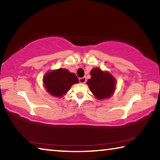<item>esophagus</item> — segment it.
I'll return each instance as SVG.
<instances>
[{"instance_id": "esophagus-1", "label": "esophagus", "mask_w": 160, "mask_h": 160, "mask_svg": "<svg viewBox=\"0 0 160 160\" xmlns=\"http://www.w3.org/2000/svg\"><path fill=\"white\" fill-rule=\"evenodd\" d=\"M79 81H80V83H85L86 82V78L83 77V78H79Z\"/></svg>"}]
</instances>
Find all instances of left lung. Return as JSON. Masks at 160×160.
I'll return each mask as SVG.
<instances>
[{
    "mask_svg": "<svg viewBox=\"0 0 160 160\" xmlns=\"http://www.w3.org/2000/svg\"><path fill=\"white\" fill-rule=\"evenodd\" d=\"M90 75L91 78L87 84L97 99H105L113 95L116 90V80L109 72L94 68L90 71Z\"/></svg>",
    "mask_w": 160,
    "mask_h": 160,
    "instance_id": "1",
    "label": "left lung"
}]
</instances>
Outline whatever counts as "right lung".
Returning a JSON list of instances; mask_svg holds the SVG:
<instances>
[{
    "instance_id": "right-lung-1",
    "label": "right lung",
    "mask_w": 160,
    "mask_h": 160,
    "mask_svg": "<svg viewBox=\"0 0 160 160\" xmlns=\"http://www.w3.org/2000/svg\"><path fill=\"white\" fill-rule=\"evenodd\" d=\"M45 90L51 95L60 97L65 95L73 84L79 82L76 75L66 68H59L46 72L43 77Z\"/></svg>"
}]
</instances>
